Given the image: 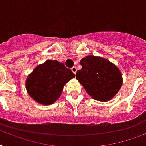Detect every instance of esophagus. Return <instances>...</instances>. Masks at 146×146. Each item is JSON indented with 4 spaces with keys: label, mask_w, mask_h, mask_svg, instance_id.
Returning <instances> with one entry per match:
<instances>
[{
    "label": "esophagus",
    "mask_w": 146,
    "mask_h": 146,
    "mask_svg": "<svg viewBox=\"0 0 146 146\" xmlns=\"http://www.w3.org/2000/svg\"><path fill=\"white\" fill-rule=\"evenodd\" d=\"M72 71L74 72V74H76V72H77V68H76L75 66H73L72 68Z\"/></svg>",
    "instance_id": "esophagus-1"
}]
</instances>
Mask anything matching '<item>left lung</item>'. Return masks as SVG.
<instances>
[{
    "label": "left lung",
    "instance_id": "obj_1",
    "mask_svg": "<svg viewBox=\"0 0 146 146\" xmlns=\"http://www.w3.org/2000/svg\"><path fill=\"white\" fill-rule=\"evenodd\" d=\"M82 68L76 78L94 99L108 102L119 92L122 77L119 68L109 60L88 56L80 61Z\"/></svg>",
    "mask_w": 146,
    "mask_h": 146
}]
</instances>
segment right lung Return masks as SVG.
<instances>
[{
	"instance_id": "obj_1",
	"label": "right lung",
	"mask_w": 146,
	"mask_h": 146,
	"mask_svg": "<svg viewBox=\"0 0 146 146\" xmlns=\"http://www.w3.org/2000/svg\"><path fill=\"white\" fill-rule=\"evenodd\" d=\"M74 77L75 74L63 63L48 60L37 66L28 76L26 88L35 101L48 105L56 101L63 86Z\"/></svg>"
}]
</instances>
